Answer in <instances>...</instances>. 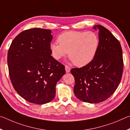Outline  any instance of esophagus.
<instances>
[{"label": "esophagus", "instance_id": "1", "mask_svg": "<svg viewBox=\"0 0 130 130\" xmlns=\"http://www.w3.org/2000/svg\"><path fill=\"white\" fill-rule=\"evenodd\" d=\"M65 70H66V72H67V73H69V72H70L71 68H70L69 66L65 65Z\"/></svg>", "mask_w": 130, "mask_h": 130}]
</instances>
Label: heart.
Returning <instances> with one entry per match:
<instances>
[{
    "mask_svg": "<svg viewBox=\"0 0 130 130\" xmlns=\"http://www.w3.org/2000/svg\"><path fill=\"white\" fill-rule=\"evenodd\" d=\"M58 43L50 45L53 57L60 60L69 52V57L78 67L87 65L93 60L98 50L99 39L92 31H69L59 35Z\"/></svg>",
    "mask_w": 130,
    "mask_h": 130,
    "instance_id": "heart-1",
    "label": "heart"
}]
</instances>
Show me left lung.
Returning <instances> with one entry per match:
<instances>
[{
	"label": "left lung",
	"mask_w": 130,
	"mask_h": 130,
	"mask_svg": "<svg viewBox=\"0 0 130 130\" xmlns=\"http://www.w3.org/2000/svg\"><path fill=\"white\" fill-rule=\"evenodd\" d=\"M99 30V46L91 62L70 70L74 76V93L79 100L98 103L108 99L117 89L122 79L123 59L120 43L109 31L102 25Z\"/></svg>",
	"instance_id": "8db88e82"
}]
</instances>
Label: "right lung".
<instances>
[{"instance_id": "obj_1", "label": "right lung", "mask_w": 130, "mask_h": 130, "mask_svg": "<svg viewBox=\"0 0 130 130\" xmlns=\"http://www.w3.org/2000/svg\"><path fill=\"white\" fill-rule=\"evenodd\" d=\"M51 30L33 28L21 32L11 44L7 63L15 91L27 102L49 103L56 96V85L65 74L64 65L53 57Z\"/></svg>"}]
</instances>
